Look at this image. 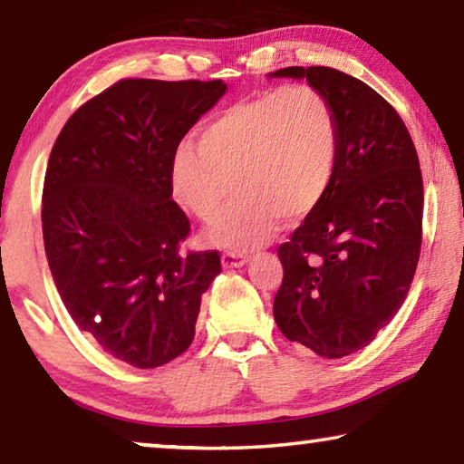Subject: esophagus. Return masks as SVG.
Listing matches in <instances>:
<instances>
[{
    "instance_id": "1",
    "label": "esophagus",
    "mask_w": 464,
    "mask_h": 464,
    "mask_svg": "<svg viewBox=\"0 0 464 464\" xmlns=\"http://www.w3.org/2000/svg\"><path fill=\"white\" fill-rule=\"evenodd\" d=\"M249 260L247 254H241V251H225L221 256V262H223V268H241V266H246Z\"/></svg>"
}]
</instances>
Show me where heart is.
I'll return each mask as SVG.
<instances>
[{
  "mask_svg": "<svg viewBox=\"0 0 464 464\" xmlns=\"http://www.w3.org/2000/svg\"><path fill=\"white\" fill-rule=\"evenodd\" d=\"M337 143V116L325 93L304 83L285 85L227 106L202 129L198 145H179L171 186L204 223L215 221L235 186L239 198L208 239L249 249L272 237L278 217L301 218L324 200Z\"/></svg>",
  "mask_w": 464,
  "mask_h": 464,
  "instance_id": "b5f03b06",
  "label": "heart"
}]
</instances>
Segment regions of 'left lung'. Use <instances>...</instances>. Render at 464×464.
<instances>
[{
    "label": "left lung",
    "mask_w": 464,
    "mask_h": 464,
    "mask_svg": "<svg viewBox=\"0 0 464 464\" xmlns=\"http://www.w3.org/2000/svg\"><path fill=\"white\" fill-rule=\"evenodd\" d=\"M307 77L337 116L335 174L315 208L278 247L274 319L290 342L342 358L371 343L401 309L421 249L423 182L405 122L371 85L332 67Z\"/></svg>",
    "instance_id": "obj_1"
}]
</instances>
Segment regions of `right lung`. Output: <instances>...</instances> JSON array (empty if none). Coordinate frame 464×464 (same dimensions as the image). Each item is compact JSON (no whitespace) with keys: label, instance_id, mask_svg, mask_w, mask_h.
Masks as SVG:
<instances>
[{"label":"right lung","instance_id":"add662e5","mask_svg":"<svg viewBox=\"0 0 464 464\" xmlns=\"http://www.w3.org/2000/svg\"><path fill=\"white\" fill-rule=\"evenodd\" d=\"M227 92L223 80L127 77L85 102L54 140L43 239L61 301L102 350L157 368L194 340L217 249L182 251L190 221L171 200L179 140Z\"/></svg>","mask_w":464,"mask_h":464}]
</instances>
